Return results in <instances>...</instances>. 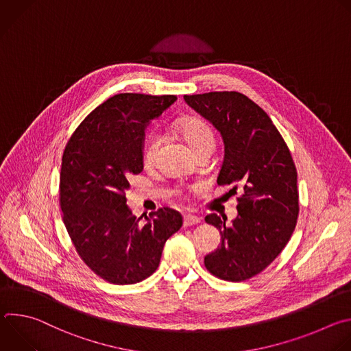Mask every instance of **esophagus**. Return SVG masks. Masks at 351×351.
Wrapping results in <instances>:
<instances>
[{
	"label": "esophagus",
	"mask_w": 351,
	"mask_h": 351,
	"mask_svg": "<svg viewBox=\"0 0 351 351\" xmlns=\"http://www.w3.org/2000/svg\"><path fill=\"white\" fill-rule=\"evenodd\" d=\"M199 221L198 217H195V215H193V214H184L183 215V225L184 226H191V225H197Z\"/></svg>",
	"instance_id": "1"
}]
</instances>
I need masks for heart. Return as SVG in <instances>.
I'll return each mask as SVG.
<instances>
[{"label":"heart","instance_id":"b5f03b06","mask_svg":"<svg viewBox=\"0 0 351 351\" xmlns=\"http://www.w3.org/2000/svg\"><path fill=\"white\" fill-rule=\"evenodd\" d=\"M176 128L194 153L199 152V149L215 147L214 132L203 119L187 118L180 121ZM161 138V133L157 129H149L145 132L141 140V160L145 165H152L154 162Z\"/></svg>","mask_w":351,"mask_h":351}]
</instances>
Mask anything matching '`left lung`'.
Returning <instances> with one entry per match:
<instances>
[{"instance_id":"8db88e82","label":"left lung","mask_w":351,"mask_h":351,"mask_svg":"<svg viewBox=\"0 0 351 351\" xmlns=\"http://www.w3.org/2000/svg\"><path fill=\"white\" fill-rule=\"evenodd\" d=\"M184 99L223 137L217 183L241 190L232 225L217 214L206 217L219 230L221 245L204 258V265L219 279L247 280L282 253L294 232L300 211L294 161L268 114L247 95L210 91Z\"/></svg>"}]
</instances>
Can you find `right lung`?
<instances>
[{
	"mask_svg": "<svg viewBox=\"0 0 351 351\" xmlns=\"http://www.w3.org/2000/svg\"><path fill=\"white\" fill-rule=\"evenodd\" d=\"M175 99L173 94H117L93 110L65 145L62 219L80 258L110 283L133 285L153 275L165 241L183 225L169 207L141 222L126 206L129 179L143 171L145 126Z\"/></svg>",
	"mask_w": 351,
	"mask_h": 351,
	"instance_id": "1",
	"label": "right lung"
}]
</instances>
